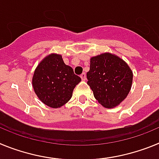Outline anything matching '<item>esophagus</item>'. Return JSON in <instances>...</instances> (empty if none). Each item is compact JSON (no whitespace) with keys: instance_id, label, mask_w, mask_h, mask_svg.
<instances>
[{"instance_id":"34e87169","label":"esophagus","mask_w":159,"mask_h":159,"mask_svg":"<svg viewBox=\"0 0 159 159\" xmlns=\"http://www.w3.org/2000/svg\"><path fill=\"white\" fill-rule=\"evenodd\" d=\"M80 77L81 79H82V80H86V74H85L84 72L80 75Z\"/></svg>"}]
</instances>
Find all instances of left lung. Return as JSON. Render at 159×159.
I'll list each match as a JSON object with an SVG mask.
<instances>
[{"label": "left lung", "instance_id": "obj_1", "mask_svg": "<svg viewBox=\"0 0 159 159\" xmlns=\"http://www.w3.org/2000/svg\"><path fill=\"white\" fill-rule=\"evenodd\" d=\"M87 78L99 103L113 108L127 98L132 86L133 72L123 59L104 52L91 58Z\"/></svg>", "mask_w": 159, "mask_h": 159}]
</instances>
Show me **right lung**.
<instances>
[{
    "mask_svg": "<svg viewBox=\"0 0 159 159\" xmlns=\"http://www.w3.org/2000/svg\"><path fill=\"white\" fill-rule=\"evenodd\" d=\"M81 81L71 67L66 65L62 56L51 53L39 63L32 76L35 93L48 107L59 108L72 96L74 88Z\"/></svg>",
    "mask_w": 159,
    "mask_h": 159,
    "instance_id": "right-lung-1",
    "label": "right lung"
}]
</instances>
